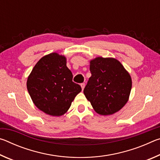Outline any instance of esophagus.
Returning <instances> with one entry per match:
<instances>
[{"label": "esophagus", "mask_w": 160, "mask_h": 160, "mask_svg": "<svg viewBox=\"0 0 160 160\" xmlns=\"http://www.w3.org/2000/svg\"><path fill=\"white\" fill-rule=\"evenodd\" d=\"M80 86H81V88H82V90H83L84 88H85V83H81V84H80Z\"/></svg>", "instance_id": "esophagus-1"}]
</instances>
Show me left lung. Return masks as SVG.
I'll use <instances>...</instances> for the list:
<instances>
[{
    "mask_svg": "<svg viewBox=\"0 0 160 160\" xmlns=\"http://www.w3.org/2000/svg\"><path fill=\"white\" fill-rule=\"evenodd\" d=\"M91 77L84 94L94 110L107 116L118 112L128 101L132 88L129 72L114 58L99 56L90 61Z\"/></svg>",
    "mask_w": 160,
    "mask_h": 160,
    "instance_id": "left-lung-1",
    "label": "left lung"
}]
</instances>
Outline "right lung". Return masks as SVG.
I'll use <instances>...</instances> for the list:
<instances>
[{
    "label": "right lung",
    "instance_id": "add662e5",
    "mask_svg": "<svg viewBox=\"0 0 160 160\" xmlns=\"http://www.w3.org/2000/svg\"><path fill=\"white\" fill-rule=\"evenodd\" d=\"M27 88L35 106L53 116L65 114L82 90L78 84L72 82L66 56L55 52L37 62L28 76Z\"/></svg>",
    "mask_w": 160,
    "mask_h": 160
}]
</instances>
